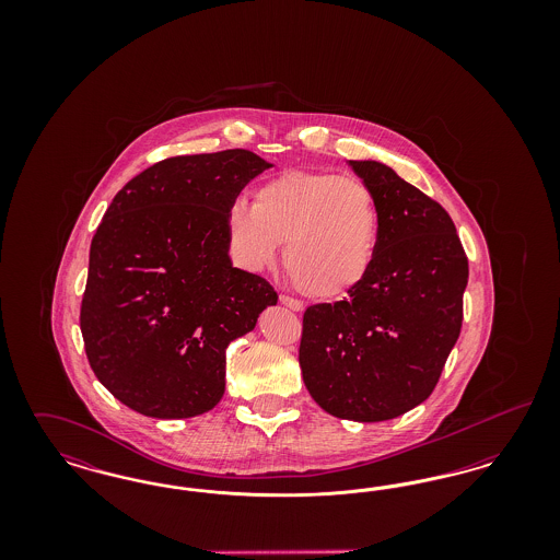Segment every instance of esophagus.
I'll return each instance as SVG.
<instances>
[{
	"label": "esophagus",
	"mask_w": 560,
	"mask_h": 560,
	"mask_svg": "<svg viewBox=\"0 0 560 560\" xmlns=\"http://www.w3.org/2000/svg\"><path fill=\"white\" fill-rule=\"evenodd\" d=\"M279 300H281V304H283V306L292 308L293 313H302V311H304V304H302L300 300H293L290 295H281Z\"/></svg>",
	"instance_id": "1"
}]
</instances>
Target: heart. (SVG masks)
<instances>
[{
    "instance_id": "obj_1",
    "label": "heart",
    "mask_w": 560,
    "mask_h": 560,
    "mask_svg": "<svg viewBox=\"0 0 560 560\" xmlns=\"http://www.w3.org/2000/svg\"><path fill=\"white\" fill-rule=\"evenodd\" d=\"M382 235L377 195L363 178L325 170H288L254 190L252 208L226 213L235 262L272 267L285 243L293 285L315 300H338L372 272Z\"/></svg>"
}]
</instances>
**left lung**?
<instances>
[{
    "label": "left lung",
    "mask_w": 560,
    "mask_h": 560,
    "mask_svg": "<svg viewBox=\"0 0 560 560\" xmlns=\"http://www.w3.org/2000/svg\"><path fill=\"white\" fill-rule=\"evenodd\" d=\"M375 190L380 249L370 277L304 313L300 368L329 416L384 422L434 390L462 329L468 258L450 213L380 161H348Z\"/></svg>",
    "instance_id": "obj_1"
}]
</instances>
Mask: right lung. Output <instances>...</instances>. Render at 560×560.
Segmentation results:
<instances>
[{
  "label": "right lung",
  "mask_w": 560,
  "mask_h": 560,
  "mask_svg": "<svg viewBox=\"0 0 560 560\" xmlns=\"http://www.w3.org/2000/svg\"><path fill=\"white\" fill-rule=\"evenodd\" d=\"M272 163L245 149L170 158L110 201L90 245L81 336L115 399L160 418H195L224 395L226 347L277 292L233 267L226 213Z\"/></svg>",
  "instance_id": "add662e5"
}]
</instances>
